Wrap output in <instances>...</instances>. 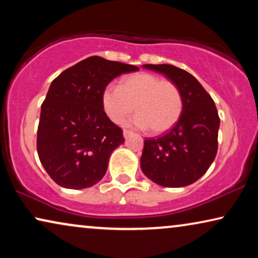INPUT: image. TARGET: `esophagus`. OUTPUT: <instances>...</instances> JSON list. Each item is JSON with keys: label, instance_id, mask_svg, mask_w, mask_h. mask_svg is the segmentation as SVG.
Wrapping results in <instances>:
<instances>
[{"label": "esophagus", "instance_id": "34e87169", "mask_svg": "<svg viewBox=\"0 0 258 258\" xmlns=\"http://www.w3.org/2000/svg\"><path fill=\"white\" fill-rule=\"evenodd\" d=\"M132 135H133V133L130 132V130H123V136H124V139H128V137Z\"/></svg>", "mask_w": 258, "mask_h": 258}]
</instances>
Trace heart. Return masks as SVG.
Returning a JSON list of instances; mask_svg holds the SVG:
<instances>
[{
	"label": "heart",
	"instance_id": "1",
	"mask_svg": "<svg viewBox=\"0 0 258 258\" xmlns=\"http://www.w3.org/2000/svg\"><path fill=\"white\" fill-rule=\"evenodd\" d=\"M103 110L116 124H121L134 110L139 112L129 125L151 129L154 134L174 128L183 111L181 91L175 83L149 73L124 76L118 87L107 86L102 91Z\"/></svg>",
	"mask_w": 258,
	"mask_h": 258
}]
</instances>
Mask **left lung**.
<instances>
[{
	"label": "left lung",
	"mask_w": 258,
	"mask_h": 258,
	"mask_svg": "<svg viewBox=\"0 0 258 258\" xmlns=\"http://www.w3.org/2000/svg\"><path fill=\"white\" fill-rule=\"evenodd\" d=\"M163 74L181 91L183 111L174 128L144 141L141 169L158 185L182 188L206 174L217 154L220 117L213 98L199 81L171 64H143Z\"/></svg>",
	"instance_id": "left-lung-1"
}]
</instances>
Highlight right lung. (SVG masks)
<instances>
[{
    "label": "right lung",
    "instance_id": "1",
    "mask_svg": "<svg viewBox=\"0 0 258 258\" xmlns=\"http://www.w3.org/2000/svg\"><path fill=\"white\" fill-rule=\"evenodd\" d=\"M137 70L90 56L52 81L41 107L37 153L58 185L84 189L103 178L109 157L124 139L103 110L102 91L115 77Z\"/></svg>",
    "mask_w": 258,
    "mask_h": 258
}]
</instances>
